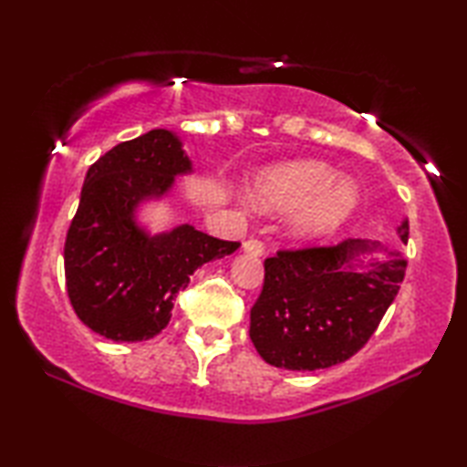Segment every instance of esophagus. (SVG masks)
<instances>
[{
    "label": "esophagus",
    "instance_id": "34e87169",
    "mask_svg": "<svg viewBox=\"0 0 467 467\" xmlns=\"http://www.w3.org/2000/svg\"><path fill=\"white\" fill-rule=\"evenodd\" d=\"M243 251L249 253V255H255V257H262L264 255V243L257 241V239H251V241H244L243 243Z\"/></svg>",
    "mask_w": 467,
    "mask_h": 467
}]
</instances>
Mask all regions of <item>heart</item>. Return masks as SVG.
Here are the masks:
<instances>
[{"label": "heart", "instance_id": "b5f03b06", "mask_svg": "<svg viewBox=\"0 0 467 467\" xmlns=\"http://www.w3.org/2000/svg\"><path fill=\"white\" fill-rule=\"evenodd\" d=\"M249 202L265 214L288 218V233L300 243H319L336 234L352 218L360 189L321 161H292L265 169L253 179Z\"/></svg>", "mask_w": 467, "mask_h": 467}]
</instances>
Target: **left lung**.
<instances>
[{
  "label": "left lung",
  "instance_id": "8db88e82",
  "mask_svg": "<svg viewBox=\"0 0 467 467\" xmlns=\"http://www.w3.org/2000/svg\"><path fill=\"white\" fill-rule=\"evenodd\" d=\"M408 241V220L398 226ZM381 252L383 258H377ZM406 259L377 241L278 251L265 259L264 290L251 309L249 336L267 365L319 370L354 357L398 296Z\"/></svg>",
  "mask_w": 467,
  "mask_h": 467
}]
</instances>
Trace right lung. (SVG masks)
I'll return each mask as SVG.
<instances>
[{
	"label": "right lung",
	"instance_id": "right-lung-1",
	"mask_svg": "<svg viewBox=\"0 0 467 467\" xmlns=\"http://www.w3.org/2000/svg\"><path fill=\"white\" fill-rule=\"evenodd\" d=\"M192 172V158L171 130L121 141L86 172L63 262L74 311L94 334L113 342L158 336L189 275L241 247L192 224L152 234L140 223L141 205L167 197L175 179Z\"/></svg>",
	"mask_w": 467,
	"mask_h": 467
}]
</instances>
